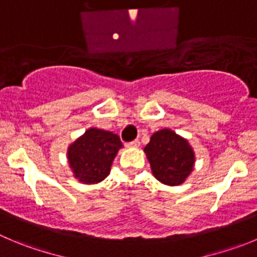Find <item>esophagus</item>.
Listing matches in <instances>:
<instances>
[{"label":"esophagus","instance_id":"34e87169","mask_svg":"<svg viewBox=\"0 0 257 257\" xmlns=\"http://www.w3.org/2000/svg\"><path fill=\"white\" fill-rule=\"evenodd\" d=\"M141 146V142L138 140H136V141H133V142H131V143H128V145H126V147H129V148H138Z\"/></svg>","mask_w":257,"mask_h":257}]
</instances>
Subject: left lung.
<instances>
[{
    "label": "left lung",
    "mask_w": 257,
    "mask_h": 257,
    "mask_svg": "<svg viewBox=\"0 0 257 257\" xmlns=\"http://www.w3.org/2000/svg\"><path fill=\"white\" fill-rule=\"evenodd\" d=\"M145 152L153 176L165 185H181L193 171L195 162L193 148L185 138L171 129L153 133Z\"/></svg>",
    "instance_id": "obj_1"
}]
</instances>
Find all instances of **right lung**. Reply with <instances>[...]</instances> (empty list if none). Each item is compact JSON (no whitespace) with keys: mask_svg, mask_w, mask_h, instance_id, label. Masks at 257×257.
Listing matches in <instances>:
<instances>
[{"mask_svg":"<svg viewBox=\"0 0 257 257\" xmlns=\"http://www.w3.org/2000/svg\"><path fill=\"white\" fill-rule=\"evenodd\" d=\"M123 147L112 132L90 128L68 147V162L74 177L82 184H97L110 174L117 151Z\"/></svg>","mask_w":257,"mask_h":257,"instance_id":"1","label":"right lung"}]
</instances>
